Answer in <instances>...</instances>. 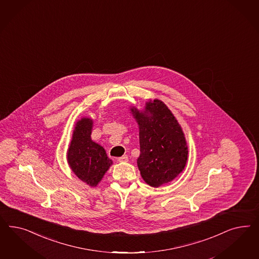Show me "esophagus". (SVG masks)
Instances as JSON below:
<instances>
[{
    "mask_svg": "<svg viewBox=\"0 0 259 259\" xmlns=\"http://www.w3.org/2000/svg\"><path fill=\"white\" fill-rule=\"evenodd\" d=\"M118 162H127L128 161V157L127 156H122V157H118Z\"/></svg>",
    "mask_w": 259,
    "mask_h": 259,
    "instance_id": "esophagus-1",
    "label": "esophagus"
}]
</instances>
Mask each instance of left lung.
Listing matches in <instances>:
<instances>
[{
    "label": "left lung",
    "instance_id": "8db88e82",
    "mask_svg": "<svg viewBox=\"0 0 259 259\" xmlns=\"http://www.w3.org/2000/svg\"><path fill=\"white\" fill-rule=\"evenodd\" d=\"M139 125L141 155L138 167L141 178L157 188L174 181L184 170L188 146L181 124L160 100H149L144 109L130 106Z\"/></svg>",
    "mask_w": 259,
    "mask_h": 259
}]
</instances>
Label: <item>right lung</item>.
<instances>
[{
	"instance_id": "right-lung-1",
	"label": "right lung",
	"mask_w": 259,
	"mask_h": 259,
	"mask_svg": "<svg viewBox=\"0 0 259 259\" xmlns=\"http://www.w3.org/2000/svg\"><path fill=\"white\" fill-rule=\"evenodd\" d=\"M93 119L83 117L77 120L66 152L72 172L91 187H96L109 170L113 161L99 143L92 141Z\"/></svg>"
}]
</instances>
